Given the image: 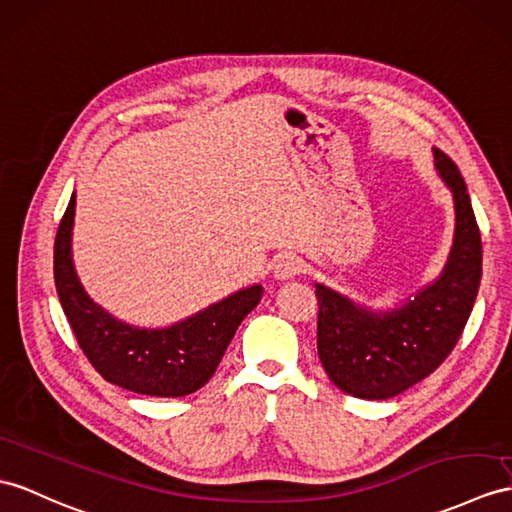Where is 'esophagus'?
Masks as SVG:
<instances>
[{"instance_id": "esophagus-1", "label": "esophagus", "mask_w": 512, "mask_h": 512, "mask_svg": "<svg viewBox=\"0 0 512 512\" xmlns=\"http://www.w3.org/2000/svg\"><path fill=\"white\" fill-rule=\"evenodd\" d=\"M299 271H302V260H299L295 254L284 252L276 260H273V276H276L278 280L295 278Z\"/></svg>"}]
</instances>
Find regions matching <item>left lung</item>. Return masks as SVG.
I'll use <instances>...</instances> for the list:
<instances>
[{"label":"left lung","instance_id":"1","mask_svg":"<svg viewBox=\"0 0 512 512\" xmlns=\"http://www.w3.org/2000/svg\"><path fill=\"white\" fill-rule=\"evenodd\" d=\"M434 167L452 191L456 210L452 252L439 278L386 310L315 284L319 360L343 393L360 400H389L428 378L454 350L476 302L482 241L467 184L441 149H434Z\"/></svg>","mask_w":512,"mask_h":512}]
</instances>
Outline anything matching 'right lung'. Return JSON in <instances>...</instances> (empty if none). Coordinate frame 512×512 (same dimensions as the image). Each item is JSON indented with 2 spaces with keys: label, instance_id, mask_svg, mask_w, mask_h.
Segmentation results:
<instances>
[{
  "label": "right lung",
  "instance_id": "obj_1",
  "mask_svg": "<svg viewBox=\"0 0 512 512\" xmlns=\"http://www.w3.org/2000/svg\"><path fill=\"white\" fill-rule=\"evenodd\" d=\"M76 193L54 243V280L60 306L86 358L104 380L132 393L182 397L213 378L236 328L263 297L252 284L165 328H139L117 319L84 291L71 258Z\"/></svg>",
  "mask_w": 512,
  "mask_h": 512
}]
</instances>
